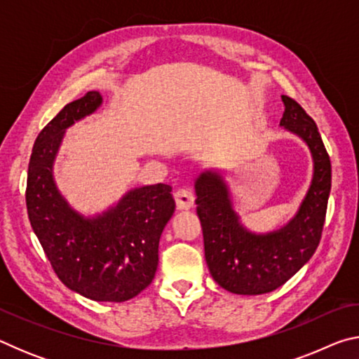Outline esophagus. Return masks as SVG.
<instances>
[{"instance_id": "34e87169", "label": "esophagus", "mask_w": 359, "mask_h": 359, "mask_svg": "<svg viewBox=\"0 0 359 359\" xmlns=\"http://www.w3.org/2000/svg\"><path fill=\"white\" fill-rule=\"evenodd\" d=\"M174 199H175V204H177L179 210L191 209L194 204V196H193L190 188H180V190L175 191Z\"/></svg>"}]
</instances>
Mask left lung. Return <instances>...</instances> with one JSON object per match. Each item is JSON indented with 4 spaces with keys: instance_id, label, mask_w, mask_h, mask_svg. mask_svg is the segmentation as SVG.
<instances>
[{
    "instance_id": "obj_1",
    "label": "left lung",
    "mask_w": 359,
    "mask_h": 359,
    "mask_svg": "<svg viewBox=\"0 0 359 359\" xmlns=\"http://www.w3.org/2000/svg\"><path fill=\"white\" fill-rule=\"evenodd\" d=\"M280 126L301 139L312 156V179L296 214L276 229H248L236 210L226 171L205 168L194 180L204 255L214 280L234 294H264L290 280L312 258L331 191V161L315 121L288 96Z\"/></svg>"
}]
</instances>
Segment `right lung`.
<instances>
[{
	"instance_id": "1",
	"label": "right lung",
	"mask_w": 359,
	"mask_h": 359,
	"mask_svg": "<svg viewBox=\"0 0 359 359\" xmlns=\"http://www.w3.org/2000/svg\"><path fill=\"white\" fill-rule=\"evenodd\" d=\"M102 104L100 92L66 104L36 137L28 166L27 209L36 238L60 280L100 302H123L151 283L158 244L175 210L166 184L136 187L96 214H83L60 191L53 174L65 133Z\"/></svg>"
}]
</instances>
